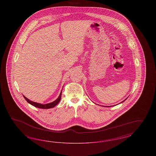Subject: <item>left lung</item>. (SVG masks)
<instances>
[{
	"instance_id": "8db88e82",
	"label": "left lung",
	"mask_w": 156,
	"mask_h": 156,
	"mask_svg": "<svg viewBox=\"0 0 156 156\" xmlns=\"http://www.w3.org/2000/svg\"><path fill=\"white\" fill-rule=\"evenodd\" d=\"M127 98H126V99H127ZM126 99H125V100H124V101H122V102H120V104H121V103H122V102H124V101H126ZM108 106H106V107H108Z\"/></svg>"
}]
</instances>
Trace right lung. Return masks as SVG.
Listing matches in <instances>:
<instances>
[{
	"mask_svg": "<svg viewBox=\"0 0 156 156\" xmlns=\"http://www.w3.org/2000/svg\"><path fill=\"white\" fill-rule=\"evenodd\" d=\"M61 94H62V91L61 92L60 94H59V97H58V98L55 100L54 102H51V103H49V104H40V103H37V102H33V101H30V99H29L28 98H27L26 97L23 96V97L24 98V99L27 101V102L30 104V105L38 108H41V109H50V108H52L54 107H55L57 104H58L61 100Z\"/></svg>",
	"mask_w": 156,
	"mask_h": 156,
	"instance_id": "1",
	"label": "right lung"
}]
</instances>
